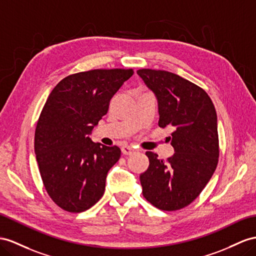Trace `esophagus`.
Masks as SVG:
<instances>
[{"instance_id":"1","label":"esophagus","mask_w":256,"mask_h":256,"mask_svg":"<svg viewBox=\"0 0 256 256\" xmlns=\"http://www.w3.org/2000/svg\"><path fill=\"white\" fill-rule=\"evenodd\" d=\"M121 150H122V154H130L134 152L135 149L132 146H123L121 148Z\"/></svg>"}]
</instances>
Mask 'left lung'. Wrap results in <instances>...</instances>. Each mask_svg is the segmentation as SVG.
<instances>
[{"mask_svg": "<svg viewBox=\"0 0 256 256\" xmlns=\"http://www.w3.org/2000/svg\"><path fill=\"white\" fill-rule=\"evenodd\" d=\"M137 74L158 98L159 126L172 128L175 154L166 160L147 152L149 166L140 174L142 196L163 211H176L204 189L218 163V116L206 92L164 70Z\"/></svg>", "mask_w": 256, "mask_h": 256, "instance_id": "8db88e82", "label": "left lung"}]
</instances>
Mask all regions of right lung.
Instances as JSON below:
<instances>
[{
	"label": "right lung",
	"instance_id": "obj_1",
	"mask_svg": "<svg viewBox=\"0 0 256 256\" xmlns=\"http://www.w3.org/2000/svg\"><path fill=\"white\" fill-rule=\"evenodd\" d=\"M133 74V69H94L70 74L44 104L34 152L45 190L64 211H86L104 192L108 171L120 159L121 150L93 142L88 135Z\"/></svg>",
	"mask_w": 256,
	"mask_h": 256
}]
</instances>
